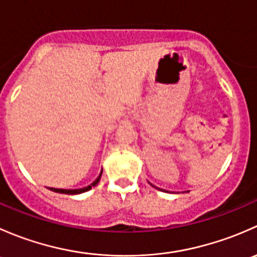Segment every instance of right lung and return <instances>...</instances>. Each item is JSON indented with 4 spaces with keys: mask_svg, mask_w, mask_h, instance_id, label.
Masks as SVG:
<instances>
[{
    "mask_svg": "<svg viewBox=\"0 0 257 257\" xmlns=\"http://www.w3.org/2000/svg\"><path fill=\"white\" fill-rule=\"evenodd\" d=\"M100 177H102V173H100L99 177L95 179V180L93 181V183L90 184V185L85 186V188H83V189H76V190H66V189H54V188H49V189H51L52 191H56V193H61V194H72V195H73V194H80V193H84V191H88V190H89V189H92V186L97 185L98 181H99Z\"/></svg>",
    "mask_w": 257,
    "mask_h": 257,
    "instance_id": "obj_1",
    "label": "right lung"
}]
</instances>
